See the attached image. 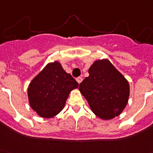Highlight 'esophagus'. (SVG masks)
I'll list each match as a JSON object with an SVG mask.
<instances>
[{
    "instance_id": "esophagus-1",
    "label": "esophagus",
    "mask_w": 153,
    "mask_h": 153,
    "mask_svg": "<svg viewBox=\"0 0 153 153\" xmlns=\"http://www.w3.org/2000/svg\"><path fill=\"white\" fill-rule=\"evenodd\" d=\"M76 81L78 82V84H80L81 82H82V77H78V78H76Z\"/></svg>"
}]
</instances>
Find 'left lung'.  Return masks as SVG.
<instances>
[{
	"label": "left lung",
	"instance_id": "left-lung-1",
	"mask_svg": "<svg viewBox=\"0 0 153 153\" xmlns=\"http://www.w3.org/2000/svg\"><path fill=\"white\" fill-rule=\"evenodd\" d=\"M89 76L79 85L93 113L103 120L120 115L129 97L128 81L108 59L95 61L88 69Z\"/></svg>",
	"mask_w": 153,
	"mask_h": 153
}]
</instances>
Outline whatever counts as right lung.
Here are the masks:
<instances>
[{
  "instance_id": "add662e5",
  "label": "right lung",
  "mask_w": 153,
  "mask_h": 153,
  "mask_svg": "<svg viewBox=\"0 0 153 153\" xmlns=\"http://www.w3.org/2000/svg\"><path fill=\"white\" fill-rule=\"evenodd\" d=\"M78 87V82L59 62H51L30 82L29 104L39 116L52 118L63 109L71 91Z\"/></svg>"
}]
</instances>
